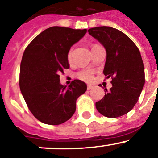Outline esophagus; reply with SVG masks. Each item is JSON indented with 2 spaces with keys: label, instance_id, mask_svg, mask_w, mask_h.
Listing matches in <instances>:
<instances>
[{
  "label": "esophagus",
  "instance_id": "obj_1",
  "mask_svg": "<svg viewBox=\"0 0 158 158\" xmlns=\"http://www.w3.org/2000/svg\"><path fill=\"white\" fill-rule=\"evenodd\" d=\"M93 87H94V86H92V85H87V89H88V90H89V89H91Z\"/></svg>",
  "mask_w": 158,
  "mask_h": 158
}]
</instances>
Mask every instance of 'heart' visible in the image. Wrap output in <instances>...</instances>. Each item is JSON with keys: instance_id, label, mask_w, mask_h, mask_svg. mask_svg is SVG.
I'll return each mask as SVG.
<instances>
[{"instance_id": "1", "label": "heart", "mask_w": 158, "mask_h": 158, "mask_svg": "<svg viewBox=\"0 0 158 158\" xmlns=\"http://www.w3.org/2000/svg\"><path fill=\"white\" fill-rule=\"evenodd\" d=\"M72 50L71 49L69 51V54H68V60L71 61L72 59ZM78 78H79L80 79L83 81H86V82H89L91 81L93 79V72L91 70H83L79 72L77 74Z\"/></svg>"}]
</instances>
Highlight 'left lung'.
Segmentation results:
<instances>
[{
  "label": "left lung",
  "mask_w": 158,
  "mask_h": 158,
  "mask_svg": "<svg viewBox=\"0 0 158 158\" xmlns=\"http://www.w3.org/2000/svg\"><path fill=\"white\" fill-rule=\"evenodd\" d=\"M107 53L104 74L111 78L112 87L96 103L97 110L107 118L127 114L136 104L145 83L144 64L133 41L120 30L110 26L88 29Z\"/></svg>",
  "instance_id": "1"
}]
</instances>
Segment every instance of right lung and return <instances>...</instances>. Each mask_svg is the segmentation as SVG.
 <instances>
[{
  "instance_id": "1",
  "label": "right lung",
  "mask_w": 158,
  "mask_h": 158,
  "mask_svg": "<svg viewBox=\"0 0 158 158\" xmlns=\"http://www.w3.org/2000/svg\"><path fill=\"white\" fill-rule=\"evenodd\" d=\"M86 29L53 26L32 40L23 53L19 86L32 114L41 122L60 125L71 118L76 100L86 91V84L75 79L67 87L60 83L61 72L69 69L71 47Z\"/></svg>"
}]
</instances>
